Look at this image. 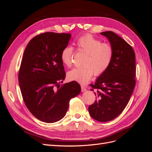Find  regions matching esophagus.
Returning a JSON list of instances; mask_svg holds the SVG:
<instances>
[{
  "label": "esophagus",
  "instance_id": "34e87169",
  "mask_svg": "<svg viewBox=\"0 0 152 152\" xmlns=\"http://www.w3.org/2000/svg\"><path fill=\"white\" fill-rule=\"evenodd\" d=\"M81 91H82V92H84V91H87V89L84 86H81Z\"/></svg>",
  "mask_w": 152,
  "mask_h": 152
}]
</instances>
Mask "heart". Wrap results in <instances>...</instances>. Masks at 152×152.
<instances>
[{
	"mask_svg": "<svg viewBox=\"0 0 152 152\" xmlns=\"http://www.w3.org/2000/svg\"><path fill=\"white\" fill-rule=\"evenodd\" d=\"M79 50L86 54L83 67L74 68L67 73L68 79L82 84L88 82L93 74L99 76L107 70L113 58V48L108 43L102 42L91 34H86L77 40ZM73 48L66 46L61 54L63 63L68 67L72 65Z\"/></svg>",
	"mask_w": 152,
	"mask_h": 152,
	"instance_id": "obj_1",
	"label": "heart"
}]
</instances>
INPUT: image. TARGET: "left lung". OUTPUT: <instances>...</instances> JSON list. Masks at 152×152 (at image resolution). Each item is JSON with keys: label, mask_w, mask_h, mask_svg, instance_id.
<instances>
[{"label": "left lung", "mask_w": 152, "mask_h": 152, "mask_svg": "<svg viewBox=\"0 0 152 152\" xmlns=\"http://www.w3.org/2000/svg\"><path fill=\"white\" fill-rule=\"evenodd\" d=\"M113 48L111 63L103 74L91 84L97 89L94 103L88 110L92 118L108 122L118 117L125 109L136 84L135 53L131 45L111 31L102 32Z\"/></svg>", "instance_id": "obj_1"}]
</instances>
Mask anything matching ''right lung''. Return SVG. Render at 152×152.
Masks as SVG:
<instances>
[{
	"instance_id": "add662e5",
	"label": "right lung",
	"mask_w": 152,
	"mask_h": 152,
	"mask_svg": "<svg viewBox=\"0 0 152 152\" xmlns=\"http://www.w3.org/2000/svg\"><path fill=\"white\" fill-rule=\"evenodd\" d=\"M70 34L45 32L32 39L25 50L18 74L23 99L39 120L54 123L65 117L70 100L80 93L75 81L61 84L65 71L61 59Z\"/></svg>"
}]
</instances>
